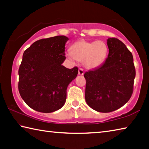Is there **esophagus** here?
<instances>
[{"instance_id":"1","label":"esophagus","mask_w":149,"mask_h":149,"mask_svg":"<svg viewBox=\"0 0 149 149\" xmlns=\"http://www.w3.org/2000/svg\"><path fill=\"white\" fill-rule=\"evenodd\" d=\"M84 70L82 68H79V70H78V74L80 75H84Z\"/></svg>"}]
</instances>
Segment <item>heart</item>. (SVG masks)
Instances as JSON below:
<instances>
[{
  "instance_id": "obj_1",
  "label": "heart",
  "mask_w": 149,
  "mask_h": 149,
  "mask_svg": "<svg viewBox=\"0 0 149 149\" xmlns=\"http://www.w3.org/2000/svg\"><path fill=\"white\" fill-rule=\"evenodd\" d=\"M107 53L108 47L104 42L83 40L75 42L66 56L72 61H83L86 68L94 70L104 64Z\"/></svg>"
}]
</instances>
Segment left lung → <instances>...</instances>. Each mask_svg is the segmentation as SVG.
Returning <instances> with one entry per match:
<instances>
[{"mask_svg":"<svg viewBox=\"0 0 149 149\" xmlns=\"http://www.w3.org/2000/svg\"><path fill=\"white\" fill-rule=\"evenodd\" d=\"M109 54L105 63L85 73V100L98 112L113 111L128 102L133 93L136 77L132 53L120 40L109 38Z\"/></svg>","mask_w":149,"mask_h":149,"instance_id":"left-lung-1","label":"left lung"}]
</instances>
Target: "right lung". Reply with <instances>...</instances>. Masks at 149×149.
I'll list each match as a JSON object with an SVG mask.
<instances>
[{
  "label": "right lung",
  "instance_id": "1",
  "mask_svg": "<svg viewBox=\"0 0 149 149\" xmlns=\"http://www.w3.org/2000/svg\"><path fill=\"white\" fill-rule=\"evenodd\" d=\"M68 38L56 36L34 42L23 55L19 69L18 88L21 98L32 109L52 113L66 102L69 84L78 74L62 65Z\"/></svg>",
  "mask_w": 149,
  "mask_h": 149
}]
</instances>
